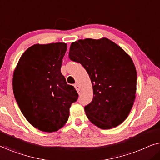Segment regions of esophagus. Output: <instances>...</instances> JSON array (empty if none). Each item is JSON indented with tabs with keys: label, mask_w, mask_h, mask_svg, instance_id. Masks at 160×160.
I'll use <instances>...</instances> for the list:
<instances>
[{
	"label": "esophagus",
	"mask_w": 160,
	"mask_h": 160,
	"mask_svg": "<svg viewBox=\"0 0 160 160\" xmlns=\"http://www.w3.org/2000/svg\"><path fill=\"white\" fill-rule=\"evenodd\" d=\"M74 87H75V88L76 89V91H77V92L78 94L81 93V87L79 86V84H76L75 85H74Z\"/></svg>",
	"instance_id": "34e87169"
}]
</instances>
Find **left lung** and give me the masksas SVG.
Here are the masks:
<instances>
[{"mask_svg":"<svg viewBox=\"0 0 160 160\" xmlns=\"http://www.w3.org/2000/svg\"><path fill=\"white\" fill-rule=\"evenodd\" d=\"M69 58L88 73L93 99L84 107L98 128L111 129L128 117L135 99L137 73L130 55L108 38H86L73 42Z\"/></svg>","mask_w":160,"mask_h":160,"instance_id":"obj_1","label":"left lung"}]
</instances>
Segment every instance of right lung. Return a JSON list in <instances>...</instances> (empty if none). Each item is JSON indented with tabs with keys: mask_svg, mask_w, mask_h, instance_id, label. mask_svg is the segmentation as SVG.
<instances>
[{
	"mask_svg": "<svg viewBox=\"0 0 160 160\" xmlns=\"http://www.w3.org/2000/svg\"><path fill=\"white\" fill-rule=\"evenodd\" d=\"M66 50L65 43L32 45L21 56L13 75V91L22 113L43 132L62 128L78 97L60 71Z\"/></svg>",
	"mask_w": 160,
	"mask_h": 160,
	"instance_id": "1",
	"label": "right lung"
}]
</instances>
